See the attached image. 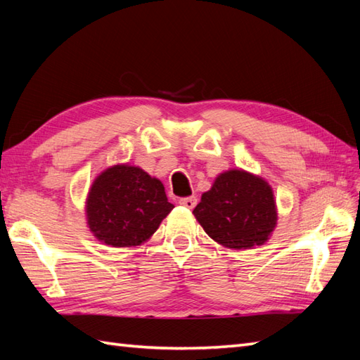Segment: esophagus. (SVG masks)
I'll use <instances>...</instances> for the list:
<instances>
[{
  "mask_svg": "<svg viewBox=\"0 0 360 360\" xmlns=\"http://www.w3.org/2000/svg\"><path fill=\"white\" fill-rule=\"evenodd\" d=\"M181 205H184L187 209H193L196 205V198L195 196H187V198H179L178 201Z\"/></svg>",
  "mask_w": 360,
  "mask_h": 360,
  "instance_id": "34e87169",
  "label": "esophagus"
}]
</instances>
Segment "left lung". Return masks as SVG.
Returning <instances> with one entry per match:
<instances>
[{"label": "left lung", "mask_w": 360, "mask_h": 360, "mask_svg": "<svg viewBox=\"0 0 360 360\" xmlns=\"http://www.w3.org/2000/svg\"><path fill=\"white\" fill-rule=\"evenodd\" d=\"M193 215L212 240L229 249L262 246L277 224L271 186L244 170L221 173Z\"/></svg>", "instance_id": "obj_1"}]
</instances>
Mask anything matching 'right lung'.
<instances>
[{"label":"right lung","mask_w":360,"mask_h":360,"mask_svg":"<svg viewBox=\"0 0 360 360\" xmlns=\"http://www.w3.org/2000/svg\"><path fill=\"white\" fill-rule=\"evenodd\" d=\"M173 207L159 179L139 167L114 165L91 186L88 226L96 238L108 246H139L158 231Z\"/></svg>","instance_id":"obj_1"}]
</instances>
